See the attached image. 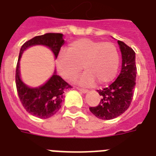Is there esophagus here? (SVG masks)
<instances>
[{"label": "esophagus", "instance_id": "34e87169", "mask_svg": "<svg viewBox=\"0 0 156 156\" xmlns=\"http://www.w3.org/2000/svg\"><path fill=\"white\" fill-rule=\"evenodd\" d=\"M77 89H78L79 91H81V92H83V93L88 92V90H87V89H83V88H79V87H77Z\"/></svg>", "mask_w": 156, "mask_h": 156}]
</instances>
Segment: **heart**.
Masks as SVG:
<instances>
[{"label":"heart","mask_w":156,"mask_h":156,"mask_svg":"<svg viewBox=\"0 0 156 156\" xmlns=\"http://www.w3.org/2000/svg\"><path fill=\"white\" fill-rule=\"evenodd\" d=\"M57 69L65 79L76 78L83 69L86 72L79 83L90 86L98 82L104 85L116 77L120 64L117 48L113 43L82 38L73 40L69 44L68 50L60 51Z\"/></svg>","instance_id":"obj_1"}]
</instances>
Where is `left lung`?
Returning <instances> with one entry per match:
<instances>
[{
	"instance_id": "obj_1",
	"label": "left lung",
	"mask_w": 156,
	"mask_h": 156,
	"mask_svg": "<svg viewBox=\"0 0 156 156\" xmlns=\"http://www.w3.org/2000/svg\"><path fill=\"white\" fill-rule=\"evenodd\" d=\"M121 55V71L115 82L103 90H97L101 95L100 104L90 107V111L102 120H111L124 113L130 106L136 85L137 67L135 52L122 41H117Z\"/></svg>"
}]
</instances>
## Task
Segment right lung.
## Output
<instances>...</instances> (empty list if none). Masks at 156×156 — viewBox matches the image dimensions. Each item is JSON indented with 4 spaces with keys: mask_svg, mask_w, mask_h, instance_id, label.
I'll return each instance as SVG.
<instances>
[{
    "mask_svg": "<svg viewBox=\"0 0 156 156\" xmlns=\"http://www.w3.org/2000/svg\"><path fill=\"white\" fill-rule=\"evenodd\" d=\"M62 36L63 35L60 33H47L35 36L24 43L19 52L15 73L18 97L27 112L39 118L47 119L54 116L61 108L65 91L72 87L54 73L44 85L37 88L28 87L22 82L19 76V60L24 50L36 44L48 46L56 58L65 42Z\"/></svg>",
    "mask_w": 156,
    "mask_h": 156,
    "instance_id": "add662e5",
    "label": "right lung"
}]
</instances>
